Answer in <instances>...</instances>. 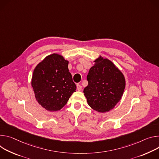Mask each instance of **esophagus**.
<instances>
[{
	"label": "esophagus",
	"mask_w": 159,
	"mask_h": 159,
	"mask_svg": "<svg viewBox=\"0 0 159 159\" xmlns=\"http://www.w3.org/2000/svg\"><path fill=\"white\" fill-rule=\"evenodd\" d=\"M76 86H77V90H78V91H80V90L82 89V86H81L80 84H77Z\"/></svg>",
	"instance_id": "obj_1"
}]
</instances>
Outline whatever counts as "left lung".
Wrapping results in <instances>:
<instances>
[{
    "instance_id": "left-lung-1",
    "label": "left lung",
    "mask_w": 159,
    "mask_h": 159,
    "mask_svg": "<svg viewBox=\"0 0 159 159\" xmlns=\"http://www.w3.org/2000/svg\"><path fill=\"white\" fill-rule=\"evenodd\" d=\"M90 69L83 93L89 106L98 112H109L120 101L126 86L124 75L109 59L100 56Z\"/></svg>"
}]
</instances>
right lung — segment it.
I'll return each mask as SVG.
<instances>
[{"instance_id": "1", "label": "right lung", "mask_w": 159, "mask_h": 159, "mask_svg": "<svg viewBox=\"0 0 159 159\" xmlns=\"http://www.w3.org/2000/svg\"><path fill=\"white\" fill-rule=\"evenodd\" d=\"M68 64L62 56L54 53L47 56L33 70L31 86L35 98L48 111L61 110L76 92Z\"/></svg>"}]
</instances>
